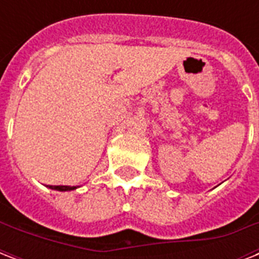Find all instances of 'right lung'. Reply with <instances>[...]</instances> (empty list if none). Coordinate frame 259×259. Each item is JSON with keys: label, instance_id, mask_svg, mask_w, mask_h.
I'll return each instance as SVG.
<instances>
[{"label": "right lung", "instance_id": "right-lung-1", "mask_svg": "<svg viewBox=\"0 0 259 259\" xmlns=\"http://www.w3.org/2000/svg\"><path fill=\"white\" fill-rule=\"evenodd\" d=\"M48 188L55 189V191H62V192H66V191H74L78 187H71V185H48Z\"/></svg>", "mask_w": 259, "mask_h": 259}]
</instances>
